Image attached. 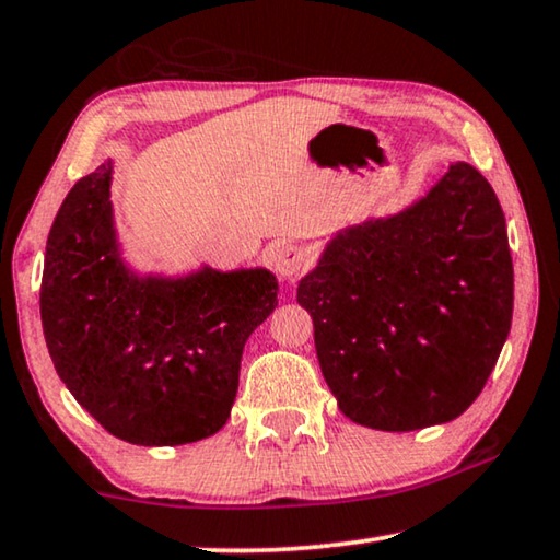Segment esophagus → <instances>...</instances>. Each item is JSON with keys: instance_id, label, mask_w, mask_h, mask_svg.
Instances as JSON below:
<instances>
[{"instance_id": "obj_1", "label": "esophagus", "mask_w": 560, "mask_h": 560, "mask_svg": "<svg viewBox=\"0 0 560 560\" xmlns=\"http://www.w3.org/2000/svg\"><path fill=\"white\" fill-rule=\"evenodd\" d=\"M271 264L281 277H299V273L308 267V252L301 244H281L271 254Z\"/></svg>"}]
</instances>
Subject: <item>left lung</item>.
<instances>
[{
	"mask_svg": "<svg viewBox=\"0 0 560 560\" xmlns=\"http://www.w3.org/2000/svg\"><path fill=\"white\" fill-rule=\"evenodd\" d=\"M346 417L410 432L477 400L514 314L506 220L477 167L450 165L405 212L348 226L299 283Z\"/></svg>",
	"mask_w": 560,
	"mask_h": 560,
	"instance_id": "left-lung-1",
	"label": "left lung"
}]
</instances>
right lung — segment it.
Listing matches in <instances>:
<instances>
[{
  "instance_id": "add662e5",
  "label": "right lung",
  "mask_w": 560,
  "mask_h": 560,
  "mask_svg": "<svg viewBox=\"0 0 560 560\" xmlns=\"http://www.w3.org/2000/svg\"><path fill=\"white\" fill-rule=\"evenodd\" d=\"M113 163L66 195L46 240L42 326L56 373L113 438L173 447L222 430L246 338L277 308L267 269L136 277L120 259Z\"/></svg>"
}]
</instances>
